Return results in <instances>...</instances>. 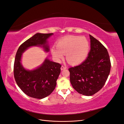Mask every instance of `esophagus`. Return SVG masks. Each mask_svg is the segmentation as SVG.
<instances>
[{
    "label": "esophagus",
    "instance_id": "esophagus-1",
    "mask_svg": "<svg viewBox=\"0 0 124 124\" xmlns=\"http://www.w3.org/2000/svg\"><path fill=\"white\" fill-rule=\"evenodd\" d=\"M67 69V67H66V66H64V65H62L61 68V70H65V69Z\"/></svg>",
    "mask_w": 124,
    "mask_h": 124
}]
</instances>
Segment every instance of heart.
I'll use <instances>...</instances> for the list:
<instances>
[{
  "label": "heart",
  "mask_w": 124,
  "mask_h": 124,
  "mask_svg": "<svg viewBox=\"0 0 124 124\" xmlns=\"http://www.w3.org/2000/svg\"><path fill=\"white\" fill-rule=\"evenodd\" d=\"M90 51V43L84 36H68L62 38L53 46L51 53L56 61L60 62L66 54L67 61L72 64L83 62Z\"/></svg>",
  "instance_id": "b5f03b06"
}]
</instances>
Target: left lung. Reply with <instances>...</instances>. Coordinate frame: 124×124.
<instances>
[{
	"label": "left lung",
	"instance_id": "8db88e82",
	"mask_svg": "<svg viewBox=\"0 0 124 124\" xmlns=\"http://www.w3.org/2000/svg\"><path fill=\"white\" fill-rule=\"evenodd\" d=\"M90 37L91 50L86 59L79 65L69 69L73 87L86 96L94 95L103 87L111 67L106 47L91 35Z\"/></svg>",
	"mask_w": 124,
	"mask_h": 124
}]
</instances>
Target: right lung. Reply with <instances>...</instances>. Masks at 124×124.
Instances as JSON below:
<instances>
[{
    "instance_id": "1",
    "label": "right lung",
    "mask_w": 124,
    "mask_h": 124,
    "mask_svg": "<svg viewBox=\"0 0 124 124\" xmlns=\"http://www.w3.org/2000/svg\"><path fill=\"white\" fill-rule=\"evenodd\" d=\"M52 34V33L34 34L21 44L15 57L14 74L18 86L28 96L37 99L49 96L55 89L61 65L46 59L39 68L28 71L21 64V57L24 51L31 46H42L46 51H48L46 39Z\"/></svg>"
}]
</instances>
